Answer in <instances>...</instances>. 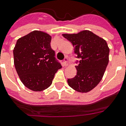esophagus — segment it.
<instances>
[{
	"mask_svg": "<svg viewBox=\"0 0 126 126\" xmlns=\"http://www.w3.org/2000/svg\"><path fill=\"white\" fill-rule=\"evenodd\" d=\"M63 64H64V66H67V65H68V58H64V61H63Z\"/></svg>",
	"mask_w": 126,
	"mask_h": 126,
	"instance_id": "34e87169",
	"label": "esophagus"
}]
</instances>
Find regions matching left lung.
Returning <instances> with one entry per match:
<instances>
[{
  "label": "left lung",
  "instance_id": "obj_1",
  "mask_svg": "<svg viewBox=\"0 0 126 126\" xmlns=\"http://www.w3.org/2000/svg\"><path fill=\"white\" fill-rule=\"evenodd\" d=\"M71 42L78 65L76 66L77 74L68 79L70 87L81 93L93 90L102 80L109 63V48L106 41L88 30L77 34H63Z\"/></svg>",
  "mask_w": 126,
  "mask_h": 126
}]
</instances>
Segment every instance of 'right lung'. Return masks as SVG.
<instances>
[{
    "mask_svg": "<svg viewBox=\"0 0 126 126\" xmlns=\"http://www.w3.org/2000/svg\"><path fill=\"white\" fill-rule=\"evenodd\" d=\"M51 36L33 31L18 39L13 50L17 73L26 87L41 92L52 84L55 74L62 67L50 46Z\"/></svg>",
    "mask_w": 126,
    "mask_h": 126,
    "instance_id": "right-lung-1",
    "label": "right lung"
}]
</instances>
